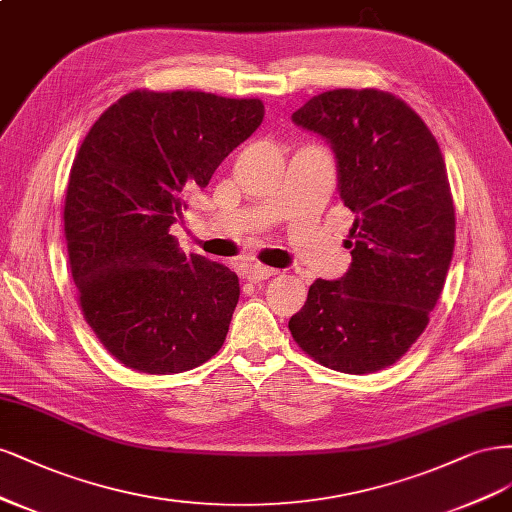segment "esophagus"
I'll return each mask as SVG.
<instances>
[{
    "instance_id": "obj_1",
    "label": "esophagus",
    "mask_w": 512,
    "mask_h": 512,
    "mask_svg": "<svg viewBox=\"0 0 512 512\" xmlns=\"http://www.w3.org/2000/svg\"><path fill=\"white\" fill-rule=\"evenodd\" d=\"M274 274H278V270H274V268H266V266H249L246 268V272H244V276L251 280V283H261V280H266V278H270V276H274Z\"/></svg>"
}]
</instances>
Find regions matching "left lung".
<instances>
[{"label": "left lung", "mask_w": 512, "mask_h": 512, "mask_svg": "<svg viewBox=\"0 0 512 512\" xmlns=\"http://www.w3.org/2000/svg\"><path fill=\"white\" fill-rule=\"evenodd\" d=\"M291 119L332 144L340 200L355 214L349 272L310 285L291 336L325 368L378 372L417 342L447 280L455 208L444 157L387 91H325Z\"/></svg>", "instance_id": "left-lung-1"}]
</instances>
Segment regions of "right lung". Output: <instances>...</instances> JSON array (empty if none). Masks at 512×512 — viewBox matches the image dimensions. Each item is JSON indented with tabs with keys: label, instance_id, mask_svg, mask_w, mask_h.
I'll return each instance as SVG.
<instances>
[{
	"label": "right lung",
	"instance_id": "right-lung-1",
	"mask_svg": "<svg viewBox=\"0 0 512 512\" xmlns=\"http://www.w3.org/2000/svg\"><path fill=\"white\" fill-rule=\"evenodd\" d=\"M261 121V100L138 89L82 140L63 206L70 270L85 321L127 368L187 372L223 346L238 276L180 253L170 227Z\"/></svg>",
	"mask_w": 512,
	"mask_h": 512
}]
</instances>
